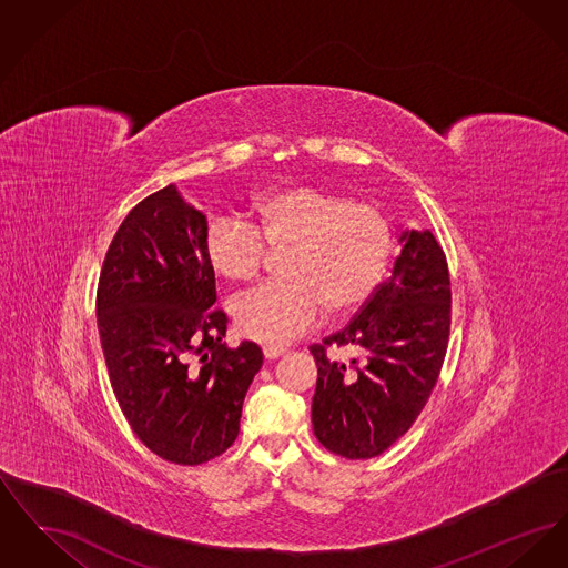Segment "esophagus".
<instances>
[{
    "mask_svg": "<svg viewBox=\"0 0 568 568\" xmlns=\"http://www.w3.org/2000/svg\"><path fill=\"white\" fill-rule=\"evenodd\" d=\"M283 353H285V349H281V347H271V345L264 347V357H266V359H276V357H281Z\"/></svg>",
    "mask_w": 568,
    "mask_h": 568,
    "instance_id": "esophagus-1",
    "label": "esophagus"
}]
</instances>
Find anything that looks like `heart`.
Returning <instances> with one entry per match:
<instances>
[{
	"label": "heart",
	"mask_w": 568,
	"mask_h": 568,
	"mask_svg": "<svg viewBox=\"0 0 568 568\" xmlns=\"http://www.w3.org/2000/svg\"><path fill=\"white\" fill-rule=\"evenodd\" d=\"M257 225L239 216L211 221L204 251L213 271L227 281L260 276L272 253H285V281H272L234 304L239 332L257 343L283 347L334 315L359 308L387 271L394 234L377 206L315 187L292 185L257 204Z\"/></svg>",
	"instance_id": "b5f03b06"
}]
</instances>
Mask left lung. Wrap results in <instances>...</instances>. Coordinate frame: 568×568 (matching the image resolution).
Wrapping results in <instances>:
<instances>
[{
	"instance_id": "left-lung-1",
	"label": "left lung",
	"mask_w": 568,
	"mask_h": 568,
	"mask_svg": "<svg viewBox=\"0 0 568 568\" xmlns=\"http://www.w3.org/2000/svg\"><path fill=\"white\" fill-rule=\"evenodd\" d=\"M392 276L343 329L313 345V430L327 452L368 459L415 424L440 375L452 327L447 257L433 232H405ZM347 346V365L326 355Z\"/></svg>"
}]
</instances>
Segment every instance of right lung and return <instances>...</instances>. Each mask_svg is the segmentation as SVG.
I'll list each match as a JSON object with an SVG mask.
<instances>
[{
	"instance_id": "right-lung-1",
	"label": "right lung",
	"mask_w": 568,
	"mask_h": 568,
	"mask_svg": "<svg viewBox=\"0 0 568 568\" xmlns=\"http://www.w3.org/2000/svg\"><path fill=\"white\" fill-rule=\"evenodd\" d=\"M206 230L174 185L151 193L119 225L95 297L116 403L155 456L183 466L234 445L244 394L264 364L255 343H223L227 315L213 306Z\"/></svg>"
}]
</instances>
